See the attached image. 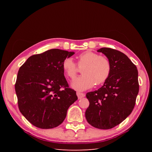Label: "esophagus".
<instances>
[{
	"instance_id": "obj_1",
	"label": "esophagus",
	"mask_w": 152,
	"mask_h": 152,
	"mask_svg": "<svg viewBox=\"0 0 152 152\" xmlns=\"http://www.w3.org/2000/svg\"><path fill=\"white\" fill-rule=\"evenodd\" d=\"M77 97L79 99H81L82 98H84L85 96V94L82 93H80V92H77Z\"/></svg>"
}]
</instances>
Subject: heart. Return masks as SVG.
<instances>
[{"mask_svg":"<svg viewBox=\"0 0 152 152\" xmlns=\"http://www.w3.org/2000/svg\"><path fill=\"white\" fill-rule=\"evenodd\" d=\"M77 65L82 68L83 75L79 77L72 86L75 89L82 91L92 88L95 83L101 85L107 81L112 71L109 59L98 54L86 51L78 56ZM62 68L66 76L73 80L77 74V64L71 58H66L62 63Z\"/></svg>","mask_w":152,"mask_h":152,"instance_id":"1","label":"heart"}]
</instances>
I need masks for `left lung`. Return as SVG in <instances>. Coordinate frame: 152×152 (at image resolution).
Masks as SVG:
<instances>
[{
	"label": "left lung",
	"instance_id": "left-lung-1",
	"mask_svg": "<svg viewBox=\"0 0 152 152\" xmlns=\"http://www.w3.org/2000/svg\"><path fill=\"white\" fill-rule=\"evenodd\" d=\"M98 52L109 59L112 71L101 88L86 94L89 106L85 115L92 126L109 129L125 120L134 109L139 92L138 72L130 59L119 50L103 48Z\"/></svg>",
	"mask_w": 152,
	"mask_h": 152
}]
</instances>
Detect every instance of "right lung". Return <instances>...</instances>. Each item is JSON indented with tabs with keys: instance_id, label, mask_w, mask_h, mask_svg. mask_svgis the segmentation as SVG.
Returning a JSON list of instances; mask_svg holds the SVG:
<instances>
[{
	"instance_id": "1",
	"label": "right lung",
	"mask_w": 152,
	"mask_h": 152,
	"mask_svg": "<svg viewBox=\"0 0 152 152\" xmlns=\"http://www.w3.org/2000/svg\"><path fill=\"white\" fill-rule=\"evenodd\" d=\"M74 54L58 49L34 54L19 69L15 84L18 108L37 127L52 129L64 121L77 99L64 75L63 61Z\"/></svg>"
}]
</instances>
